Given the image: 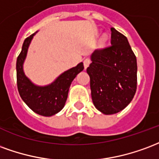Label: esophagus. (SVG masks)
<instances>
[{"mask_svg":"<svg viewBox=\"0 0 159 159\" xmlns=\"http://www.w3.org/2000/svg\"><path fill=\"white\" fill-rule=\"evenodd\" d=\"M91 63V59L90 58H85L84 60V68H87Z\"/></svg>","mask_w":159,"mask_h":159,"instance_id":"obj_1","label":"esophagus"}]
</instances>
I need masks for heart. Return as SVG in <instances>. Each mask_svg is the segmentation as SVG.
Instances as JSON below:
<instances>
[{
	"instance_id": "heart-1",
	"label": "heart",
	"mask_w": 159,
	"mask_h": 159,
	"mask_svg": "<svg viewBox=\"0 0 159 159\" xmlns=\"http://www.w3.org/2000/svg\"><path fill=\"white\" fill-rule=\"evenodd\" d=\"M102 39H103V40H106V39H107V34H104L103 36H102Z\"/></svg>"
}]
</instances>
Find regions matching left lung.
Here are the masks:
<instances>
[{
    "instance_id": "obj_1",
    "label": "left lung",
    "mask_w": 159,
    "mask_h": 159,
    "mask_svg": "<svg viewBox=\"0 0 159 159\" xmlns=\"http://www.w3.org/2000/svg\"><path fill=\"white\" fill-rule=\"evenodd\" d=\"M111 46L96 50L86 71L94 106L104 114H114L128 106L137 84V62L124 34L111 28Z\"/></svg>"
}]
</instances>
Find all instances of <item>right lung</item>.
Segmentation results:
<instances>
[{
	"label": "right lung",
	"instance_id": "right-lung-1",
	"mask_svg": "<svg viewBox=\"0 0 159 159\" xmlns=\"http://www.w3.org/2000/svg\"><path fill=\"white\" fill-rule=\"evenodd\" d=\"M36 33L25 39L18 57L16 64L17 84L21 98L31 110L42 116L50 117L63 108L72 81L84 69V65L83 62H80L77 66L63 72L52 83L47 85L42 86L34 84L24 74V63L29 46Z\"/></svg>",
	"mask_w": 159,
	"mask_h": 159
}]
</instances>
